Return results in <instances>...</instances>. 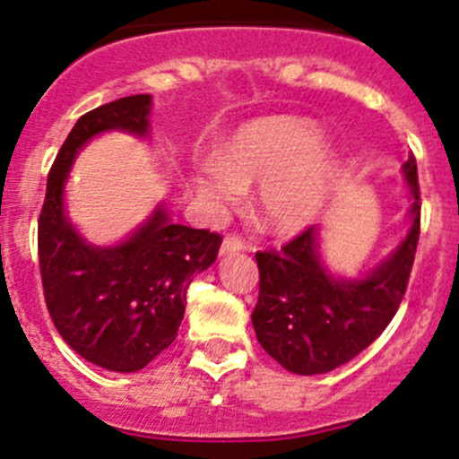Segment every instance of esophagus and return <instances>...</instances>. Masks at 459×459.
Returning a JSON list of instances; mask_svg holds the SVG:
<instances>
[{
	"mask_svg": "<svg viewBox=\"0 0 459 459\" xmlns=\"http://www.w3.org/2000/svg\"><path fill=\"white\" fill-rule=\"evenodd\" d=\"M244 248H247V247H244L242 239H238V238H226L224 242H221V247H220V255H221V257L235 255V253H242Z\"/></svg>",
	"mask_w": 459,
	"mask_h": 459,
	"instance_id": "esophagus-1",
	"label": "esophagus"
}]
</instances>
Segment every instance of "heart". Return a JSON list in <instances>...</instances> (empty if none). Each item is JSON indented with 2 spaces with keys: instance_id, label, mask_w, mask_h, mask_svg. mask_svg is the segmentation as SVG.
Segmentation results:
<instances>
[{
  "instance_id": "obj_1",
  "label": "heart",
  "mask_w": 459,
  "mask_h": 459,
  "mask_svg": "<svg viewBox=\"0 0 459 459\" xmlns=\"http://www.w3.org/2000/svg\"><path fill=\"white\" fill-rule=\"evenodd\" d=\"M338 150L302 117H266L238 127L193 177L190 193L206 215L238 206L260 184L257 215L275 235H296L327 211L338 184Z\"/></svg>"
}]
</instances>
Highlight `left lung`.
<instances>
[{"label":"left lung","mask_w":459,"mask_h":459,"mask_svg":"<svg viewBox=\"0 0 459 459\" xmlns=\"http://www.w3.org/2000/svg\"><path fill=\"white\" fill-rule=\"evenodd\" d=\"M411 211L406 235L361 278L325 264L320 229L309 226L280 251L257 253L260 296L251 320L271 359L293 375H325L377 341L406 293L420 239V181L415 157L403 163Z\"/></svg>","instance_id":"8db88e82"}]
</instances>
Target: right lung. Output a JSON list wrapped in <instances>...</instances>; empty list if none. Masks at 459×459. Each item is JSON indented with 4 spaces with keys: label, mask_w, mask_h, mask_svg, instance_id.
<instances>
[{
    "label": "right lung",
    "mask_w": 459,
    "mask_h": 459,
    "mask_svg": "<svg viewBox=\"0 0 459 459\" xmlns=\"http://www.w3.org/2000/svg\"><path fill=\"white\" fill-rule=\"evenodd\" d=\"M152 96L118 98L78 118L47 179L38 224L39 273L53 325L74 352L111 372H136L177 338L193 278L215 262L221 238L175 224L166 202L111 247L89 244L65 206L80 150L105 132L150 136Z\"/></svg>",
    "instance_id": "right-lung-1"
}]
</instances>
